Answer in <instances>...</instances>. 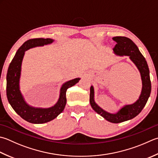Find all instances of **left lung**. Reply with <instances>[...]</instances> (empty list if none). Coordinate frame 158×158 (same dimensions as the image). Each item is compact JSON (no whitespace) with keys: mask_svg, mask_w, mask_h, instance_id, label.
<instances>
[{"mask_svg":"<svg viewBox=\"0 0 158 158\" xmlns=\"http://www.w3.org/2000/svg\"><path fill=\"white\" fill-rule=\"evenodd\" d=\"M113 40L116 42L113 50L116 55H127L129 56L140 70L143 81V89L139 99L132 105L125 106L118 111L116 114H110L96 104L94 101V88H90L89 94V103L96 112L100 114L105 119L112 123H119L126 120L134 118L138 115L146 105L151 91V83L149 75V69L147 61L144 56L139 51L137 46L134 42L127 37L116 36Z\"/></svg>","mask_w":158,"mask_h":158,"instance_id":"1","label":"left lung"}]
</instances>
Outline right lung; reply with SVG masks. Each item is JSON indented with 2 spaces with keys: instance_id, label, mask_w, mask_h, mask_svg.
Segmentation results:
<instances>
[{
  "instance_id": "obj_1",
  "label": "right lung",
  "mask_w": 158,
  "mask_h": 158,
  "mask_svg": "<svg viewBox=\"0 0 158 158\" xmlns=\"http://www.w3.org/2000/svg\"><path fill=\"white\" fill-rule=\"evenodd\" d=\"M51 38H33L27 40L22 45L15 53L8 68L7 74V97L9 104L22 118L35 124H42L51 121L63 112L66 104V90L78 83L79 78L65 83L60 90V98L53 107L47 109H40L30 107L24 101L19 89L21 64L24 51L35 46H43L52 43Z\"/></svg>"
}]
</instances>
